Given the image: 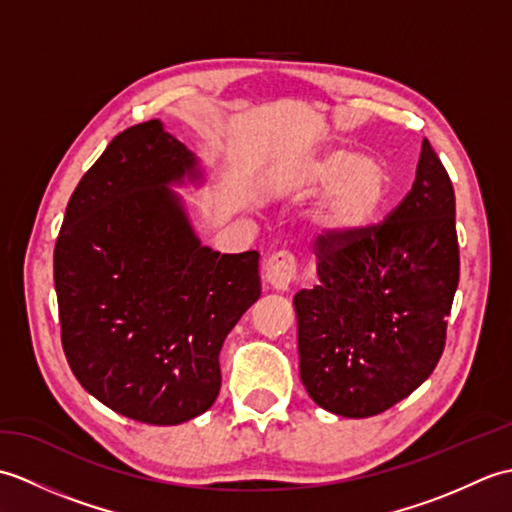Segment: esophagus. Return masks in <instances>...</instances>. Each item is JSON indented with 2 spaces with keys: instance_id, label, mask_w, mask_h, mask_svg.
Segmentation results:
<instances>
[{
  "instance_id": "34e87169",
  "label": "esophagus",
  "mask_w": 512,
  "mask_h": 512,
  "mask_svg": "<svg viewBox=\"0 0 512 512\" xmlns=\"http://www.w3.org/2000/svg\"><path fill=\"white\" fill-rule=\"evenodd\" d=\"M297 279V259L288 250H279V253L270 255L264 266V281L273 288L284 292L292 286V281Z\"/></svg>"
}]
</instances>
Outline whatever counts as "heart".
<instances>
[{
    "instance_id": "obj_1",
    "label": "heart",
    "mask_w": 512,
    "mask_h": 512,
    "mask_svg": "<svg viewBox=\"0 0 512 512\" xmlns=\"http://www.w3.org/2000/svg\"><path fill=\"white\" fill-rule=\"evenodd\" d=\"M288 189L297 195L321 193L312 209L314 228L323 237L345 239L376 220L389 193V173L374 156L325 149L292 167Z\"/></svg>"
}]
</instances>
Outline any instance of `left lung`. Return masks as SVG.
Here are the masks:
<instances>
[{"label":"left lung","instance_id":"obj_1","mask_svg":"<svg viewBox=\"0 0 512 512\" xmlns=\"http://www.w3.org/2000/svg\"><path fill=\"white\" fill-rule=\"evenodd\" d=\"M317 257L319 286L292 299L301 383L336 416H376L436 369L460 281L453 184L427 138L387 222L321 237Z\"/></svg>","mask_w":512,"mask_h":512}]
</instances>
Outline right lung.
<instances>
[{
  "mask_svg": "<svg viewBox=\"0 0 512 512\" xmlns=\"http://www.w3.org/2000/svg\"><path fill=\"white\" fill-rule=\"evenodd\" d=\"M204 182L158 118L118 134L81 178L54 246L61 341L83 389L147 424H180L220 394L226 334L262 295L259 253L220 255L173 187Z\"/></svg>",
  "mask_w": 512,
  "mask_h": 512,
  "instance_id": "1",
  "label": "right lung"
}]
</instances>
